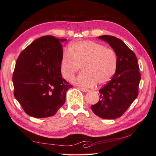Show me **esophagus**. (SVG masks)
Segmentation results:
<instances>
[{
    "instance_id": "obj_1",
    "label": "esophagus",
    "mask_w": 156,
    "mask_h": 156,
    "mask_svg": "<svg viewBox=\"0 0 156 156\" xmlns=\"http://www.w3.org/2000/svg\"><path fill=\"white\" fill-rule=\"evenodd\" d=\"M79 89L81 90L83 92H87L89 91V90L87 88H79Z\"/></svg>"
}]
</instances>
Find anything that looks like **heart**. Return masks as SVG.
<instances>
[{
    "mask_svg": "<svg viewBox=\"0 0 156 156\" xmlns=\"http://www.w3.org/2000/svg\"><path fill=\"white\" fill-rule=\"evenodd\" d=\"M81 66L73 83L78 86L91 87L111 81L118 67L115 51L105 45L90 40H81L70 44L68 52L60 58V71L64 79L71 81Z\"/></svg>",
    "mask_w": 156,
    "mask_h": 156,
    "instance_id": "heart-1",
    "label": "heart"
}]
</instances>
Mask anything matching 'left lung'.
Instances as JSON below:
<instances>
[{"mask_svg": "<svg viewBox=\"0 0 156 156\" xmlns=\"http://www.w3.org/2000/svg\"><path fill=\"white\" fill-rule=\"evenodd\" d=\"M110 45L118 56L116 72L99 92L100 100L91 106L92 111L104 119H115L127 111L139 94L140 73L135 54L123 41L112 36L98 37Z\"/></svg>", "mask_w": 156, "mask_h": 156, "instance_id": "obj_1", "label": "left lung"}]
</instances>
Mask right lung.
Listing matches in <instances>:
<instances>
[{
    "instance_id": "obj_1",
    "label": "right lung",
    "mask_w": 156,
    "mask_h": 156,
    "mask_svg": "<svg viewBox=\"0 0 156 156\" xmlns=\"http://www.w3.org/2000/svg\"><path fill=\"white\" fill-rule=\"evenodd\" d=\"M66 40L42 36L19 56L12 77L14 96L29 116L41 119L55 115L64 105L68 90L73 87L60 71L63 55L60 42Z\"/></svg>"
}]
</instances>
